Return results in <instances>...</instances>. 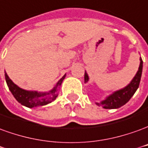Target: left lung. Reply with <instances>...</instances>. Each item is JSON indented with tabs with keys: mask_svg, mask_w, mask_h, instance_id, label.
<instances>
[{
	"mask_svg": "<svg viewBox=\"0 0 148 148\" xmlns=\"http://www.w3.org/2000/svg\"><path fill=\"white\" fill-rule=\"evenodd\" d=\"M140 63L138 71L136 72V76L133 77L132 81L124 88L115 91L111 95L108 96L103 100H101L99 103H96V105L101 106L105 109H116L123 106L128 102L130 99L133 96L138 89L141 79L142 72H143V60L142 58H139ZM89 77L88 73L85 71L84 73V83H88Z\"/></svg>",
	"mask_w": 148,
	"mask_h": 148,
	"instance_id": "1",
	"label": "left lung"
}]
</instances>
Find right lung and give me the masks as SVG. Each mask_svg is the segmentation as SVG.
Listing matches in <instances>:
<instances>
[{"label":"right lung","instance_id":"obj_1","mask_svg":"<svg viewBox=\"0 0 148 148\" xmlns=\"http://www.w3.org/2000/svg\"><path fill=\"white\" fill-rule=\"evenodd\" d=\"M5 80L7 83V85L9 87V91L12 92L17 101L21 104L29 108H36V107H42L47 105L58 96L60 88L61 86L63 80L64 79L66 74H64L61 79H60L58 82L56 83L53 88L51 89L49 92H37V91H29L20 88L16 84L12 82V80L9 77L7 73L5 72Z\"/></svg>","mask_w":148,"mask_h":148}]
</instances>
